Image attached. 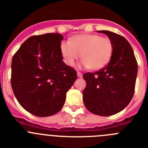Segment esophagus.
I'll list each match as a JSON object with an SVG mask.
<instances>
[{
    "instance_id": "esophagus-1",
    "label": "esophagus",
    "mask_w": 148,
    "mask_h": 148,
    "mask_svg": "<svg viewBox=\"0 0 148 148\" xmlns=\"http://www.w3.org/2000/svg\"><path fill=\"white\" fill-rule=\"evenodd\" d=\"M77 75L78 78H82V73L81 72H77Z\"/></svg>"
}]
</instances>
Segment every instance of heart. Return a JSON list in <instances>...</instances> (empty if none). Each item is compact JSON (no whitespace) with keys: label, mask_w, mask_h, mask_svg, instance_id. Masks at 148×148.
<instances>
[{"label":"heart","mask_w":148,"mask_h":148,"mask_svg":"<svg viewBox=\"0 0 148 148\" xmlns=\"http://www.w3.org/2000/svg\"><path fill=\"white\" fill-rule=\"evenodd\" d=\"M63 61L72 66L78 58L82 66L92 70L104 67L113 56V43L110 38L95 34H82L74 36L70 41L63 40L60 44Z\"/></svg>","instance_id":"obj_1"}]
</instances>
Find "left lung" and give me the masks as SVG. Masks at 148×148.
Returning <instances> with one entry per match:
<instances>
[{"label": "left lung", "instance_id": "1", "mask_svg": "<svg viewBox=\"0 0 148 148\" xmlns=\"http://www.w3.org/2000/svg\"><path fill=\"white\" fill-rule=\"evenodd\" d=\"M98 32L107 35L111 40L113 56L105 67L84 74L87 84L83 90V101L92 113L109 116L118 113L130 102L138 64L131 46L123 36L107 30Z\"/></svg>", "mask_w": 148, "mask_h": 148}]
</instances>
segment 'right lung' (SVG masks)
I'll return each instance as SVG.
<instances>
[{"label": "right lung", "instance_id": "1", "mask_svg": "<svg viewBox=\"0 0 148 148\" xmlns=\"http://www.w3.org/2000/svg\"><path fill=\"white\" fill-rule=\"evenodd\" d=\"M63 38L59 33L34 35L22 44L12 60L13 92L22 108L36 116L59 112L77 79L76 71L62 61Z\"/></svg>", "mask_w": 148, "mask_h": 148}]
</instances>
